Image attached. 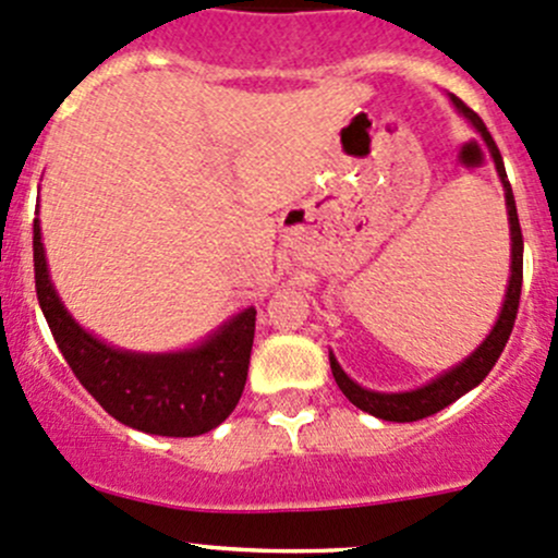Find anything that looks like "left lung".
Instances as JSON below:
<instances>
[{
    "mask_svg": "<svg viewBox=\"0 0 558 558\" xmlns=\"http://www.w3.org/2000/svg\"><path fill=\"white\" fill-rule=\"evenodd\" d=\"M451 105L475 129V134L484 140L486 150H489L494 169H497L499 182H502L505 191V211H508V226H510V277H508V290H505V301L499 306L497 322L492 325V330L486 332L484 341L462 360V363L451 365L449 371L438 373L435 378H429L427 384L416 389H405V392H378V389H367L363 384L354 381L341 363L336 360V354L330 352V371L336 378L338 389L349 398V403H354L360 411L371 413V416L384 418V422H418L424 416H433V413L444 411L446 405H451L453 400H459L462 395H468L470 389L478 387L494 363L502 354L505 343H508L510 330H513L515 314H519V298H521V279H524V239H521V226L519 215H515V198L510 191L508 174H505L502 155H499L497 145H494L492 134L486 131L484 120L473 112L468 105L451 96Z\"/></svg>",
    "mask_w": 558,
    "mask_h": 558,
    "instance_id": "1",
    "label": "left lung"
}]
</instances>
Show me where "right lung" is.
<instances>
[{"mask_svg":"<svg viewBox=\"0 0 558 558\" xmlns=\"http://www.w3.org/2000/svg\"><path fill=\"white\" fill-rule=\"evenodd\" d=\"M37 298L61 354L109 416L140 433L193 438L226 422L236 408L255 341V306L174 352H131L85 330L53 287L43 226L34 220Z\"/></svg>","mask_w":558,"mask_h":558,"instance_id":"add662e5","label":"right lung"}]
</instances>
